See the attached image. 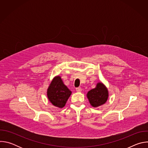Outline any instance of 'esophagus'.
<instances>
[{"label": "esophagus", "mask_w": 148, "mask_h": 148, "mask_svg": "<svg viewBox=\"0 0 148 148\" xmlns=\"http://www.w3.org/2000/svg\"><path fill=\"white\" fill-rule=\"evenodd\" d=\"M76 91H77V92H79L82 91V89H81V87H78V88H76Z\"/></svg>", "instance_id": "34e87169"}]
</instances>
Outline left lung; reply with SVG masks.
Here are the masks:
<instances>
[{
	"mask_svg": "<svg viewBox=\"0 0 148 148\" xmlns=\"http://www.w3.org/2000/svg\"><path fill=\"white\" fill-rule=\"evenodd\" d=\"M87 97L91 106L97 108L107 101L109 92L106 86L102 82H99L97 84L95 88L88 92Z\"/></svg>",
	"mask_w": 148,
	"mask_h": 148,
	"instance_id": "obj_1",
	"label": "left lung"
}]
</instances>
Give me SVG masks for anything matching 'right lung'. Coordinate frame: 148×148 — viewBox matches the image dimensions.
<instances>
[{"mask_svg": "<svg viewBox=\"0 0 148 148\" xmlns=\"http://www.w3.org/2000/svg\"><path fill=\"white\" fill-rule=\"evenodd\" d=\"M71 94V91L63 82L60 76L53 78L47 88V95L49 101L59 108L64 107Z\"/></svg>", "mask_w": 148, "mask_h": 148, "instance_id": "obj_1", "label": "right lung"}]
</instances>
